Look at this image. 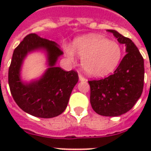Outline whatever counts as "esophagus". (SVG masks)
I'll return each mask as SVG.
<instances>
[{"label":"esophagus","instance_id":"esophagus-1","mask_svg":"<svg viewBox=\"0 0 151 151\" xmlns=\"http://www.w3.org/2000/svg\"><path fill=\"white\" fill-rule=\"evenodd\" d=\"M79 80L81 81H86V79H85V78H84L81 73H79Z\"/></svg>","mask_w":151,"mask_h":151}]
</instances>
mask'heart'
I'll return each instance as SVG.
<instances>
[{
	"label": "heart",
	"mask_w": 151,
	"mask_h": 151,
	"mask_svg": "<svg viewBox=\"0 0 151 151\" xmlns=\"http://www.w3.org/2000/svg\"><path fill=\"white\" fill-rule=\"evenodd\" d=\"M68 59L75 63L77 54L81 58L84 70L88 75L100 78L114 70L122 58V48L117 42L101 35H87L77 38L72 46L64 48Z\"/></svg>",
	"instance_id": "b5f03b06"
}]
</instances>
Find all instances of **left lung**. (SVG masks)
<instances>
[{"instance_id":"obj_1","label":"left lung","mask_w":151,"mask_h":151,"mask_svg":"<svg viewBox=\"0 0 151 151\" xmlns=\"http://www.w3.org/2000/svg\"><path fill=\"white\" fill-rule=\"evenodd\" d=\"M126 46V55L113 74L98 80L88 81L90 103L96 113L102 116L115 117L128 112L136 104L143 92L144 61L131 39L116 30L107 29Z\"/></svg>"}]
</instances>
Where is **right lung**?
<instances>
[{"mask_svg":"<svg viewBox=\"0 0 151 151\" xmlns=\"http://www.w3.org/2000/svg\"><path fill=\"white\" fill-rule=\"evenodd\" d=\"M40 48L47 51L50 68L40 80L25 84L19 76L23 59L28 52ZM63 53L55 42L36 34L27 35L15 48L8 70V85L13 99L23 111L35 117L51 118L65 110L78 74L75 70L65 71L55 66Z\"/></svg>","mask_w":151,"mask_h":151,"instance_id":"1","label":"right lung"}]
</instances>
